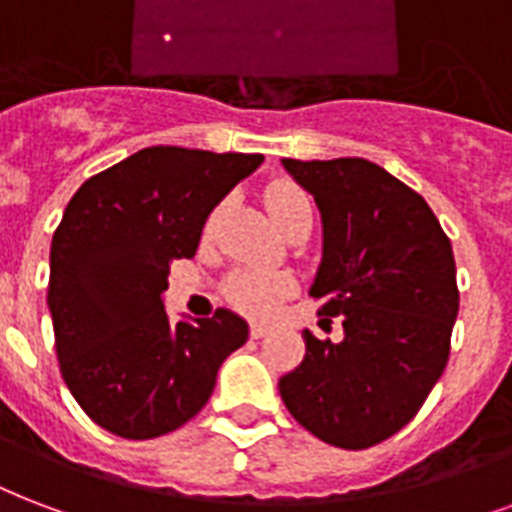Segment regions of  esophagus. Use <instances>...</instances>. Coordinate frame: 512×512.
Returning a JSON list of instances; mask_svg holds the SVG:
<instances>
[{
	"instance_id": "obj_1",
	"label": "esophagus",
	"mask_w": 512,
	"mask_h": 512,
	"mask_svg": "<svg viewBox=\"0 0 512 512\" xmlns=\"http://www.w3.org/2000/svg\"><path fill=\"white\" fill-rule=\"evenodd\" d=\"M267 334H270V326L251 324V340H261V337H267Z\"/></svg>"
}]
</instances>
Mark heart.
Listing matches in <instances>:
<instances>
[{"label":"heart","instance_id":"obj_1","mask_svg":"<svg viewBox=\"0 0 512 512\" xmlns=\"http://www.w3.org/2000/svg\"><path fill=\"white\" fill-rule=\"evenodd\" d=\"M264 205L270 210L272 221L286 229L299 213L310 210V199L297 183L291 180H272L264 188ZM224 205H218L213 213L207 215L205 234H213L218 226ZM313 213V210H310ZM224 299L234 310H240L253 318H267L280 307V302L291 297L297 291V280L291 272H261V270H237L224 280Z\"/></svg>","mask_w":512,"mask_h":512}]
</instances>
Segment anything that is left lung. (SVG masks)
Returning <instances> with one entry per match:
<instances>
[{"instance_id":"left-lung-1","label":"left lung","mask_w":512,"mask_h":512,"mask_svg":"<svg viewBox=\"0 0 512 512\" xmlns=\"http://www.w3.org/2000/svg\"><path fill=\"white\" fill-rule=\"evenodd\" d=\"M283 164L324 218L310 297L345 337L302 334L305 359L280 378V397L318 440L372 448L413 421L448 364L459 315L451 240L424 197L372 161Z\"/></svg>"}]
</instances>
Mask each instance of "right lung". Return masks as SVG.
<instances>
[{
  "instance_id": "right-lung-1",
  "label": "right lung",
  "mask_w": 512,
  "mask_h": 512,
  "mask_svg": "<svg viewBox=\"0 0 512 512\" xmlns=\"http://www.w3.org/2000/svg\"><path fill=\"white\" fill-rule=\"evenodd\" d=\"M261 153L153 145L88 178L51 242L48 307L61 378L96 426L153 440L188 424L221 361L248 340L240 315L169 321V264L197 253L221 199Z\"/></svg>"
}]
</instances>
